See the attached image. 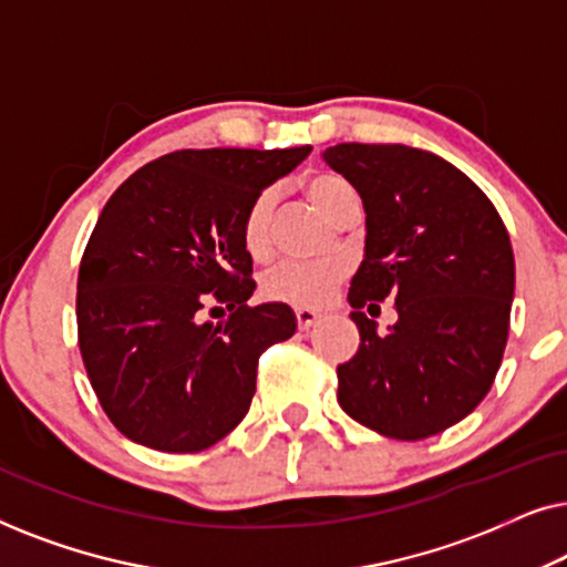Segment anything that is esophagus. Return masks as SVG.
<instances>
[{
  "instance_id": "1",
  "label": "esophagus",
  "mask_w": 567,
  "mask_h": 567,
  "mask_svg": "<svg viewBox=\"0 0 567 567\" xmlns=\"http://www.w3.org/2000/svg\"><path fill=\"white\" fill-rule=\"evenodd\" d=\"M320 320H322V315L312 312V309H297V328H299V330L315 328V324L320 322Z\"/></svg>"
}]
</instances>
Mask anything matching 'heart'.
Returning <instances> with one entry per match:
<instances>
[{"mask_svg":"<svg viewBox=\"0 0 567 567\" xmlns=\"http://www.w3.org/2000/svg\"><path fill=\"white\" fill-rule=\"evenodd\" d=\"M305 193L332 224H340L359 208V193L340 175H309L305 181ZM270 219H274V190H262L252 198L243 216V247L255 260L266 258L270 252V243H274ZM343 278L346 268L340 262L284 260L262 274L260 293L270 301H281L289 307L320 309L332 299Z\"/></svg>","mask_w":567,"mask_h":567,"instance_id":"1","label":"heart"}]
</instances>
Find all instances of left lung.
<instances>
[{
	"mask_svg": "<svg viewBox=\"0 0 567 567\" xmlns=\"http://www.w3.org/2000/svg\"><path fill=\"white\" fill-rule=\"evenodd\" d=\"M322 159L367 212L348 291L361 343L338 367V402L382 436L429 439L467 417L498 374L516 281L506 224L462 169L431 152L353 142ZM384 298L395 299L399 322L379 337L370 318Z\"/></svg>",
	"mask_w": 567,
	"mask_h": 567,
	"instance_id": "obj_1",
	"label": "left lung"
}]
</instances>
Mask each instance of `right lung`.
<instances>
[{
    "instance_id": "right-lung-1",
    "label": "right lung",
    "mask_w": 567,
    "mask_h": 567,
    "mask_svg": "<svg viewBox=\"0 0 567 567\" xmlns=\"http://www.w3.org/2000/svg\"><path fill=\"white\" fill-rule=\"evenodd\" d=\"M312 146L181 150L113 193L84 247L76 332L123 436L169 454L214 446L250 410L260 353L297 332L291 307H250L243 216ZM227 311L204 323L203 309Z\"/></svg>"
}]
</instances>
